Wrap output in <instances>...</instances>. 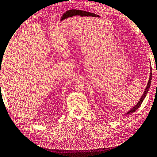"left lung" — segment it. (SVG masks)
I'll return each instance as SVG.
<instances>
[{
    "label": "left lung",
    "mask_w": 157,
    "mask_h": 157,
    "mask_svg": "<svg viewBox=\"0 0 157 157\" xmlns=\"http://www.w3.org/2000/svg\"><path fill=\"white\" fill-rule=\"evenodd\" d=\"M150 71H151V72H150V75H149V81H148V83H147V87H146L145 90H144V93H143V95H142V97H141V98H140V100H139V102L137 103V105H136V106H135L134 107H132L131 109H130V110L128 111V112L127 113H126V114H132V113H133V112H136V111L137 109H138V108H139L140 107V105H141L142 102H143L144 99L145 98L146 95H147V94L148 91H149V88H150V85H151V75H152V73H151V67L150 68Z\"/></svg>",
    "instance_id": "obj_1"
}]
</instances>
